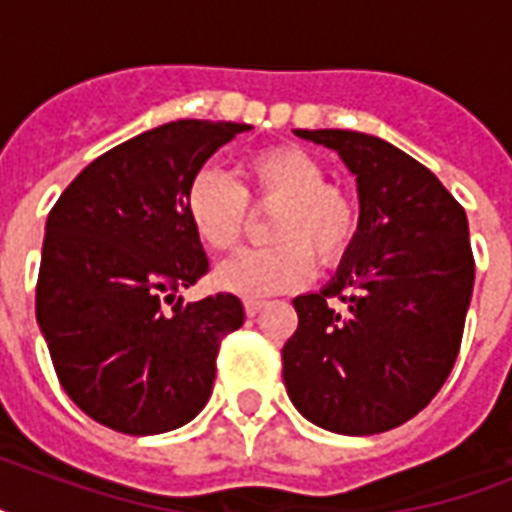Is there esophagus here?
<instances>
[{"label": "esophagus", "mask_w": 512, "mask_h": 512, "mask_svg": "<svg viewBox=\"0 0 512 512\" xmlns=\"http://www.w3.org/2000/svg\"><path fill=\"white\" fill-rule=\"evenodd\" d=\"M263 300H244V311H247L249 319H255L257 313L263 311Z\"/></svg>", "instance_id": "esophagus-1"}]
</instances>
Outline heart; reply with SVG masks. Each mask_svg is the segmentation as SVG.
Wrapping results in <instances>:
<instances>
[{
  "label": "heart",
  "mask_w": 512,
  "mask_h": 512,
  "mask_svg": "<svg viewBox=\"0 0 512 512\" xmlns=\"http://www.w3.org/2000/svg\"><path fill=\"white\" fill-rule=\"evenodd\" d=\"M244 185L223 172L201 170L185 191V215L204 247L225 252L247 231L249 204L271 209V247L244 249L217 265L215 287L231 295L260 297L303 287L313 257L335 268L356 244L361 209L356 193L327 183L319 156L295 143L263 148L241 164Z\"/></svg>",
  "instance_id": "obj_1"
}]
</instances>
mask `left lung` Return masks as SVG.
<instances>
[{
  "label": "left lung",
  "instance_id": "1",
  "mask_svg": "<svg viewBox=\"0 0 512 512\" xmlns=\"http://www.w3.org/2000/svg\"><path fill=\"white\" fill-rule=\"evenodd\" d=\"M356 175L361 228L319 295L292 300L284 385L305 420L342 436L404 425L460 353L476 260L468 217L428 167L353 130H295Z\"/></svg>",
  "mask_w": 512,
  "mask_h": 512
}]
</instances>
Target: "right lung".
<instances>
[{"instance_id": "obj_1", "label": "right lung", "mask_w": 512, "mask_h": 512, "mask_svg": "<svg viewBox=\"0 0 512 512\" xmlns=\"http://www.w3.org/2000/svg\"><path fill=\"white\" fill-rule=\"evenodd\" d=\"M249 124L177 119L90 162L47 215L36 321L68 398L100 425L156 436L212 396L217 350L244 324L220 292L183 303L209 271L185 191Z\"/></svg>"}]
</instances>
